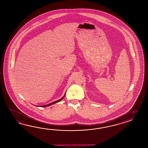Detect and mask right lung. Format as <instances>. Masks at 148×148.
<instances>
[{
    "mask_svg": "<svg viewBox=\"0 0 148 148\" xmlns=\"http://www.w3.org/2000/svg\"><path fill=\"white\" fill-rule=\"evenodd\" d=\"M63 97H64V96L62 97V99H61L60 100H58V101H56L55 102H52V103H49V104H47V105H45V106H41L42 107H47V106H51V105H52V104H55V103H57V102H60V101H61V100L63 99Z\"/></svg>",
    "mask_w": 148,
    "mask_h": 148,
    "instance_id": "1",
    "label": "right lung"
}]
</instances>
